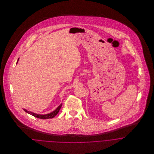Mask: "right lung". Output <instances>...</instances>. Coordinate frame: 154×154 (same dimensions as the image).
Here are the masks:
<instances>
[{
  "label": "right lung",
  "instance_id": "obj_1",
  "mask_svg": "<svg viewBox=\"0 0 154 154\" xmlns=\"http://www.w3.org/2000/svg\"><path fill=\"white\" fill-rule=\"evenodd\" d=\"M18 60H19V59L18 60ZM18 62H17V63H18ZM62 104H61L54 111H53V112H51L50 113L47 114H35L34 112L27 111L25 109H23V110L26 112H27V113H28V114H31V115H32V116H33L35 117H37V118L41 119H52L54 117H55L57 114V113L59 112V110L60 109V108L62 107Z\"/></svg>",
  "mask_w": 154,
  "mask_h": 154
}]
</instances>
